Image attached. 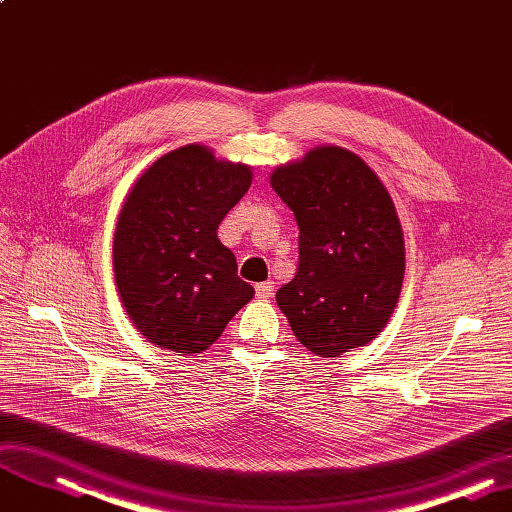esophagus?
Segmentation results:
<instances>
[{
    "mask_svg": "<svg viewBox=\"0 0 512 512\" xmlns=\"http://www.w3.org/2000/svg\"><path fill=\"white\" fill-rule=\"evenodd\" d=\"M273 294V283L271 281H264L256 285V296L258 298H269Z\"/></svg>",
    "mask_w": 512,
    "mask_h": 512,
    "instance_id": "esophagus-1",
    "label": "esophagus"
}]
</instances>
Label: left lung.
<instances>
[{"label": "left lung", "mask_w": 512, "mask_h": 512, "mask_svg": "<svg viewBox=\"0 0 512 512\" xmlns=\"http://www.w3.org/2000/svg\"><path fill=\"white\" fill-rule=\"evenodd\" d=\"M271 187L298 222V269L277 304L294 336L338 357L378 336L405 273L401 224L378 176L355 153L319 147L281 166Z\"/></svg>", "instance_id": "left-lung-1"}]
</instances>
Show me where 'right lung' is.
<instances>
[{
	"instance_id": "obj_1",
	"label": "right lung",
	"mask_w": 512,
	"mask_h": 512,
	"mask_svg": "<svg viewBox=\"0 0 512 512\" xmlns=\"http://www.w3.org/2000/svg\"><path fill=\"white\" fill-rule=\"evenodd\" d=\"M252 170L201 145L159 157L121 208L115 281L136 330L176 353H201L254 296L220 243L222 218L248 193Z\"/></svg>"
}]
</instances>
